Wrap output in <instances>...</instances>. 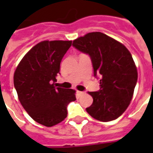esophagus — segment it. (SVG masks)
Masks as SVG:
<instances>
[{"label": "esophagus", "mask_w": 153, "mask_h": 153, "mask_svg": "<svg viewBox=\"0 0 153 153\" xmlns=\"http://www.w3.org/2000/svg\"><path fill=\"white\" fill-rule=\"evenodd\" d=\"M77 94H78V95H79V96H81V95H82V94H83L84 92H82V91H77Z\"/></svg>", "instance_id": "1"}]
</instances>
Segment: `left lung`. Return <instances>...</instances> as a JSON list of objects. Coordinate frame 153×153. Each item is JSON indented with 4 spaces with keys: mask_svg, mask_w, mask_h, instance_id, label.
<instances>
[{
    "mask_svg": "<svg viewBox=\"0 0 153 153\" xmlns=\"http://www.w3.org/2000/svg\"><path fill=\"white\" fill-rule=\"evenodd\" d=\"M73 47L91 57L100 90L89 92L94 101L86 111L98 121H113L128 108L137 82L133 57L123 44L102 32H91L73 41Z\"/></svg>",
    "mask_w": 153,
    "mask_h": 153,
    "instance_id": "left-lung-1",
    "label": "left lung"
}]
</instances>
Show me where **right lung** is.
I'll use <instances>...</instances> for the list:
<instances>
[{
    "label": "right lung",
    "instance_id": "obj_1",
    "mask_svg": "<svg viewBox=\"0 0 153 153\" xmlns=\"http://www.w3.org/2000/svg\"><path fill=\"white\" fill-rule=\"evenodd\" d=\"M71 43L40 42L25 55L14 73V86L22 106L33 120L47 127L63 121L67 105L76 100L74 90L54 86Z\"/></svg>",
    "mask_w": 153,
    "mask_h": 153
}]
</instances>
